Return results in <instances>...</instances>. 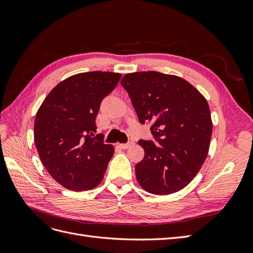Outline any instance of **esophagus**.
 <instances>
[{"instance_id":"1","label":"esophagus","mask_w":253,"mask_h":253,"mask_svg":"<svg viewBox=\"0 0 253 253\" xmlns=\"http://www.w3.org/2000/svg\"><path fill=\"white\" fill-rule=\"evenodd\" d=\"M133 141H127L126 143H119V147L121 148V149H127V148H129L131 147V145H133Z\"/></svg>"}]
</instances>
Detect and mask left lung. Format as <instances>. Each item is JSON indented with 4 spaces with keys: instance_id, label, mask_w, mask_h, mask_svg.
<instances>
[{
    "instance_id": "left-lung-1",
    "label": "left lung",
    "mask_w": 253,
    "mask_h": 253,
    "mask_svg": "<svg viewBox=\"0 0 253 253\" xmlns=\"http://www.w3.org/2000/svg\"><path fill=\"white\" fill-rule=\"evenodd\" d=\"M121 85L139 122L151 124L154 137V141H138L144 157L135 166L137 180L153 194L177 192L195 177L208 155L212 135L208 102L186 80L158 72L126 74Z\"/></svg>"
}]
</instances>
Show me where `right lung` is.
<instances>
[{
	"label": "right lung",
	"instance_id": "1",
	"mask_svg": "<svg viewBox=\"0 0 253 253\" xmlns=\"http://www.w3.org/2000/svg\"><path fill=\"white\" fill-rule=\"evenodd\" d=\"M121 75L88 72L60 82L36 115L35 143L45 169L66 189L85 191L101 182L114 154L104 135L96 133L103 99Z\"/></svg>",
	"mask_w": 253,
	"mask_h": 253
}]
</instances>
